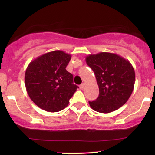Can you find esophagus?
<instances>
[{
	"mask_svg": "<svg viewBox=\"0 0 155 155\" xmlns=\"http://www.w3.org/2000/svg\"><path fill=\"white\" fill-rule=\"evenodd\" d=\"M85 84L84 83H83L81 84V85H80V88L81 89V90H83V88L85 87Z\"/></svg>",
	"mask_w": 155,
	"mask_h": 155,
	"instance_id": "1",
	"label": "esophagus"
}]
</instances>
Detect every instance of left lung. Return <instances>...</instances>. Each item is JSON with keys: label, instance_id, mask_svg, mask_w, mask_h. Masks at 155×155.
I'll return each instance as SVG.
<instances>
[{"label": "left lung", "instance_id": "left-lung-1", "mask_svg": "<svg viewBox=\"0 0 155 155\" xmlns=\"http://www.w3.org/2000/svg\"><path fill=\"white\" fill-rule=\"evenodd\" d=\"M86 63L95 74L99 96L89 101L94 111L107 114L127 103L134 88L135 74L128 60L111 52H99L86 57Z\"/></svg>", "mask_w": 155, "mask_h": 155}]
</instances>
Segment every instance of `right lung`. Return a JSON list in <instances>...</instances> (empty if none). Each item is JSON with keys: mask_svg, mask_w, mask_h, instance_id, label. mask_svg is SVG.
<instances>
[{"mask_svg": "<svg viewBox=\"0 0 155 155\" xmlns=\"http://www.w3.org/2000/svg\"><path fill=\"white\" fill-rule=\"evenodd\" d=\"M71 55L62 51L47 52L28 64L25 86L30 98L44 111L57 112L65 109L78 87L65 68Z\"/></svg>", "mask_w": 155, "mask_h": 155, "instance_id": "add662e5", "label": "right lung"}]
</instances>
